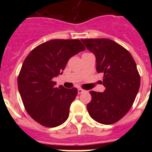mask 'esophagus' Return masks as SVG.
Listing matches in <instances>:
<instances>
[{
  "mask_svg": "<svg viewBox=\"0 0 152 152\" xmlns=\"http://www.w3.org/2000/svg\"><path fill=\"white\" fill-rule=\"evenodd\" d=\"M84 90L81 89V88H78V89H77V93H78V94H82V93H84Z\"/></svg>",
  "mask_w": 152,
  "mask_h": 152,
  "instance_id": "esophagus-1",
  "label": "esophagus"
}]
</instances>
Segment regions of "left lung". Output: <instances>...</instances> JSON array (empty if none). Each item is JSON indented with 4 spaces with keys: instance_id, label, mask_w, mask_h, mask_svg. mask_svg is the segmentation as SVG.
<instances>
[{
    "instance_id": "8db88e82",
    "label": "left lung",
    "mask_w": 152,
    "mask_h": 152,
    "mask_svg": "<svg viewBox=\"0 0 152 152\" xmlns=\"http://www.w3.org/2000/svg\"><path fill=\"white\" fill-rule=\"evenodd\" d=\"M95 55L96 72L103 74L104 92L90 91L87 106L89 115L97 123L110 125L126 115L134 103L140 87V75L128 50L108 39H81Z\"/></svg>"
}]
</instances>
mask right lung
I'll return each instance as SVG.
<instances>
[{"label":"right lung","mask_w":152,"mask_h":152,"mask_svg":"<svg viewBox=\"0 0 152 152\" xmlns=\"http://www.w3.org/2000/svg\"><path fill=\"white\" fill-rule=\"evenodd\" d=\"M84 49L79 39H53L36 47L24 60L19 92L26 112L42 126L56 127L68 118L77 89L56 88L53 78L62 74L70 58Z\"/></svg>","instance_id":"obj_1"}]
</instances>
